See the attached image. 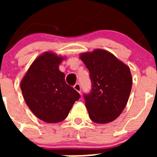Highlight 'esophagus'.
<instances>
[{"mask_svg": "<svg viewBox=\"0 0 157 157\" xmlns=\"http://www.w3.org/2000/svg\"><path fill=\"white\" fill-rule=\"evenodd\" d=\"M74 89L77 92L79 93V94L81 93V85H80L79 83H76L75 85L74 86Z\"/></svg>", "mask_w": 157, "mask_h": 157, "instance_id": "34e87169", "label": "esophagus"}]
</instances>
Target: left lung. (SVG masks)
<instances>
[{
  "mask_svg": "<svg viewBox=\"0 0 157 157\" xmlns=\"http://www.w3.org/2000/svg\"><path fill=\"white\" fill-rule=\"evenodd\" d=\"M90 71L92 89L84 94L89 116L97 123L113 121L127 105L132 76L129 67L108 51L96 49L80 55Z\"/></svg>",
  "mask_w": 157,
  "mask_h": 157,
  "instance_id": "left-lung-1",
  "label": "left lung"
}]
</instances>
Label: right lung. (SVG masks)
Masks as SVG:
<instances>
[{
    "label": "right lung",
    "mask_w": 157,
    "mask_h": 157,
    "mask_svg": "<svg viewBox=\"0 0 157 157\" xmlns=\"http://www.w3.org/2000/svg\"><path fill=\"white\" fill-rule=\"evenodd\" d=\"M63 57L43 53L33 62L20 83L27 106L42 121L56 123L64 120L80 94L65 82L59 70Z\"/></svg>",
    "instance_id": "add662e5"
}]
</instances>
